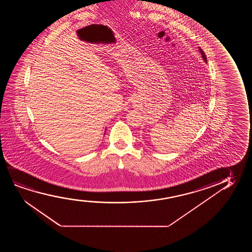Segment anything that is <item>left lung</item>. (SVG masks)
I'll return each instance as SVG.
<instances>
[{"label": "left lung", "mask_w": 252, "mask_h": 252, "mask_svg": "<svg viewBox=\"0 0 252 252\" xmlns=\"http://www.w3.org/2000/svg\"><path fill=\"white\" fill-rule=\"evenodd\" d=\"M199 51H200V54H201L202 58H203L204 61L207 63V57H206V55H205V53H204L203 51H202V49L200 48V47H199Z\"/></svg>", "instance_id": "obj_1"}]
</instances>
